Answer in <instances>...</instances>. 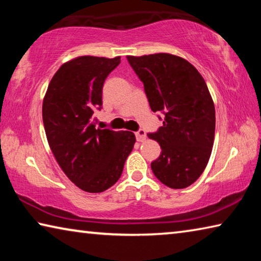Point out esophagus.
<instances>
[{"label":"esophagus","mask_w":261,"mask_h":261,"mask_svg":"<svg viewBox=\"0 0 261 261\" xmlns=\"http://www.w3.org/2000/svg\"><path fill=\"white\" fill-rule=\"evenodd\" d=\"M136 138L138 141H144L145 139H146V132L141 129L138 130L136 132Z\"/></svg>","instance_id":"1"}]
</instances>
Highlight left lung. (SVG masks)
I'll return each mask as SVG.
<instances>
[{
    "instance_id": "8db88e82",
    "label": "left lung",
    "mask_w": 261,
    "mask_h": 261,
    "mask_svg": "<svg viewBox=\"0 0 261 261\" xmlns=\"http://www.w3.org/2000/svg\"><path fill=\"white\" fill-rule=\"evenodd\" d=\"M126 59L149 107L165 115L163 125L147 135L162 149L151 163L153 174L171 189L188 188L205 170L214 141L215 108L204 78L187 60L166 53Z\"/></svg>"
}]
</instances>
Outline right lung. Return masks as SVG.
Returning a JSON list of instances; mask_svg holds the SVG:
<instances>
[{
  "mask_svg": "<svg viewBox=\"0 0 261 261\" xmlns=\"http://www.w3.org/2000/svg\"><path fill=\"white\" fill-rule=\"evenodd\" d=\"M121 57L81 56L64 63L48 85L42 120L50 149L64 174L83 191L98 193L120 179L136 143L130 131L95 129L106 78Z\"/></svg>",
  "mask_w": 261,
  "mask_h": 261,
  "instance_id": "1",
  "label": "right lung"
}]
</instances>
